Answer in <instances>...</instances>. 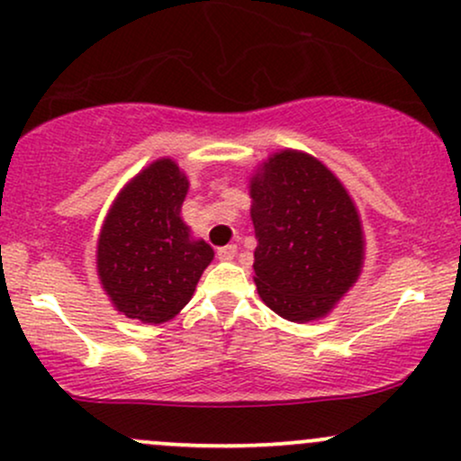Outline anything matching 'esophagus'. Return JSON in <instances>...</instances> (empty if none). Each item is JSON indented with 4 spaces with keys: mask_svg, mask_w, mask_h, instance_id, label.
<instances>
[{
    "mask_svg": "<svg viewBox=\"0 0 461 461\" xmlns=\"http://www.w3.org/2000/svg\"><path fill=\"white\" fill-rule=\"evenodd\" d=\"M237 257V246H224L218 248V258L220 261H232Z\"/></svg>",
    "mask_w": 461,
    "mask_h": 461,
    "instance_id": "esophagus-1",
    "label": "esophagus"
}]
</instances>
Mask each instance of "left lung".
Here are the masks:
<instances>
[{
	"label": "left lung",
	"mask_w": 461,
	"mask_h": 461,
	"mask_svg": "<svg viewBox=\"0 0 461 461\" xmlns=\"http://www.w3.org/2000/svg\"><path fill=\"white\" fill-rule=\"evenodd\" d=\"M254 283L289 321L323 317L358 278L362 226L340 181L315 157L283 150L252 178Z\"/></svg>",
	"instance_id": "left-lung-1"
}]
</instances>
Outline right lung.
<instances>
[{
  "instance_id": "add662e5",
  "label": "right lung",
  "mask_w": 461,
  "mask_h": 461,
  "mask_svg": "<svg viewBox=\"0 0 461 461\" xmlns=\"http://www.w3.org/2000/svg\"><path fill=\"white\" fill-rule=\"evenodd\" d=\"M187 178L159 159L118 194L96 250L103 289L129 319L164 323L192 300L213 250L192 240L181 204Z\"/></svg>"
}]
</instances>
